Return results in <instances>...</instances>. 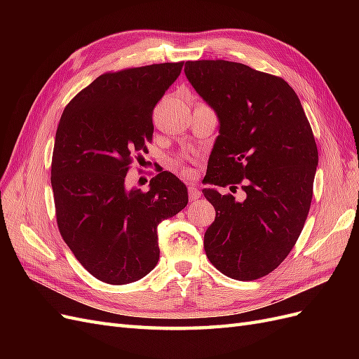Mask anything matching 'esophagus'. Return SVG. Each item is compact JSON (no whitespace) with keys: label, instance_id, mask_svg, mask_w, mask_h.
<instances>
[{"label":"esophagus","instance_id":"obj_1","mask_svg":"<svg viewBox=\"0 0 359 359\" xmlns=\"http://www.w3.org/2000/svg\"><path fill=\"white\" fill-rule=\"evenodd\" d=\"M202 196V191L198 187H189V198L190 201H196Z\"/></svg>","mask_w":359,"mask_h":359}]
</instances>
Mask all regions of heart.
Returning <instances> with one entry per match:
<instances>
[{
	"mask_svg": "<svg viewBox=\"0 0 359 359\" xmlns=\"http://www.w3.org/2000/svg\"><path fill=\"white\" fill-rule=\"evenodd\" d=\"M173 168H175L177 170H180L184 177H190V173H191V172H190L187 168H184L178 160H175V163H173Z\"/></svg>",
	"mask_w": 359,
	"mask_h": 359,
	"instance_id": "obj_1",
	"label": "heart"
}]
</instances>
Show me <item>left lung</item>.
<instances>
[{
	"instance_id": "obj_1",
	"label": "left lung",
	"mask_w": 359,
	"mask_h": 359,
	"mask_svg": "<svg viewBox=\"0 0 359 359\" xmlns=\"http://www.w3.org/2000/svg\"><path fill=\"white\" fill-rule=\"evenodd\" d=\"M184 72L220 119L206 181L244 191L236 202L202 190L215 208L205 253L222 274L257 280L283 262L307 220L319 160L311 126L280 76L224 60L187 61Z\"/></svg>"
}]
</instances>
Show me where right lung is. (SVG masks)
Masks as SVG:
<instances>
[{
  "label": "right lung",
  "instance_id": "right-lung-1",
  "mask_svg": "<svg viewBox=\"0 0 359 359\" xmlns=\"http://www.w3.org/2000/svg\"><path fill=\"white\" fill-rule=\"evenodd\" d=\"M184 61L100 74L64 109L53 145L50 184L60 233L79 264L107 285L145 277L158 262L157 226L189 202L168 170L149 190H127L135 154L153 140V111Z\"/></svg>",
  "mask_w": 359,
  "mask_h": 359
}]
</instances>
